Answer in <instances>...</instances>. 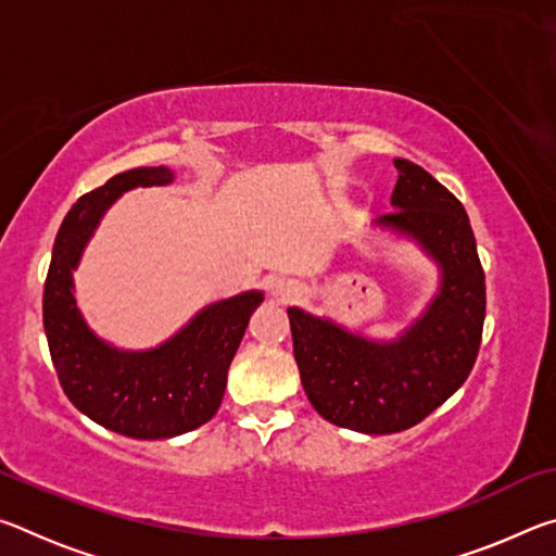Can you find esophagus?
I'll list each match as a JSON object with an SVG mask.
<instances>
[{"label": "esophagus", "instance_id": "1", "mask_svg": "<svg viewBox=\"0 0 556 556\" xmlns=\"http://www.w3.org/2000/svg\"><path fill=\"white\" fill-rule=\"evenodd\" d=\"M271 294H275L279 304H291V301H296L301 296V287L294 279H277L275 285H271Z\"/></svg>", "mask_w": 556, "mask_h": 556}]
</instances>
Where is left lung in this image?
<instances>
[{"label": "left lung", "instance_id": "1", "mask_svg": "<svg viewBox=\"0 0 556 556\" xmlns=\"http://www.w3.org/2000/svg\"><path fill=\"white\" fill-rule=\"evenodd\" d=\"M397 184L378 225L412 235L444 271L441 294L397 343L378 345L289 308L308 402L336 427L404 431L441 407L473 370L485 318V275L464 205L425 168L394 159Z\"/></svg>", "mask_w": 556, "mask_h": 556}]
</instances>
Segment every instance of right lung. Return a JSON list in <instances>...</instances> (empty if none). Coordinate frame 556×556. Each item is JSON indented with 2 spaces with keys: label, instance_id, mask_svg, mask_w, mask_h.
<instances>
[{
  "label": "right lung",
  "instance_id": "obj_1",
  "mask_svg": "<svg viewBox=\"0 0 556 556\" xmlns=\"http://www.w3.org/2000/svg\"><path fill=\"white\" fill-rule=\"evenodd\" d=\"M172 178L164 166H139L80 195L55 235L43 285V331L65 397L100 427L131 439L178 437L213 419L244 328L262 301L260 291L218 301L149 353H119L88 331L71 291L83 244L119 193Z\"/></svg>",
  "mask_w": 556,
  "mask_h": 556
}]
</instances>
